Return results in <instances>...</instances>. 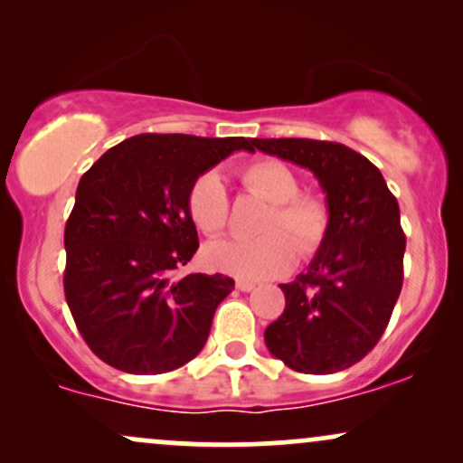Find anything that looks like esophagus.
Wrapping results in <instances>:
<instances>
[{
    "label": "esophagus",
    "mask_w": 463,
    "mask_h": 463,
    "mask_svg": "<svg viewBox=\"0 0 463 463\" xmlns=\"http://www.w3.org/2000/svg\"><path fill=\"white\" fill-rule=\"evenodd\" d=\"M235 287L239 291H243V294H248V291L254 289V283H250V280H237Z\"/></svg>",
    "instance_id": "esophagus-1"
}]
</instances>
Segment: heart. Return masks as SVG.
Listing matches in <instances>:
<instances>
[{"label": "heart", "instance_id": "b5f03b06", "mask_svg": "<svg viewBox=\"0 0 463 463\" xmlns=\"http://www.w3.org/2000/svg\"><path fill=\"white\" fill-rule=\"evenodd\" d=\"M241 180L250 194L274 204L261 224L265 235L211 241L202 252L211 269L241 280H265L289 272L298 252L305 259L320 252L331 232V209L320 195L300 194V178L294 169L268 158L248 165ZM187 209L194 224L206 235L224 231L231 202L220 174L204 172L191 183Z\"/></svg>", "mask_w": 463, "mask_h": 463}]
</instances>
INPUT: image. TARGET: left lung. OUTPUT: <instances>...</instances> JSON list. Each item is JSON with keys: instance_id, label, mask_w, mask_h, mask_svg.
<instances>
[{"instance_id": "8db88e82", "label": "left lung", "mask_w": 463, "mask_h": 463, "mask_svg": "<svg viewBox=\"0 0 463 463\" xmlns=\"http://www.w3.org/2000/svg\"><path fill=\"white\" fill-rule=\"evenodd\" d=\"M261 150L317 178L331 209V232L309 268L280 285L285 311L265 328L276 359L305 374L357 364L383 335L402 287L405 232L383 174L342 143L252 139Z\"/></svg>"}]
</instances>
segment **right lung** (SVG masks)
<instances>
[{"instance_id":"obj_1","label":"right lung","mask_w":463,"mask_h":463,"mask_svg":"<svg viewBox=\"0 0 463 463\" xmlns=\"http://www.w3.org/2000/svg\"><path fill=\"white\" fill-rule=\"evenodd\" d=\"M250 141L137 135L80 178L65 226V298L80 335L104 364L163 374L204 348L217 305L235 280L174 279L198 250L187 194L200 174L250 150Z\"/></svg>"}]
</instances>
